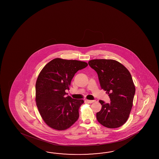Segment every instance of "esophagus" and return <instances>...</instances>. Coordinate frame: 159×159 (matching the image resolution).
<instances>
[{"instance_id":"34e87169","label":"esophagus","mask_w":159,"mask_h":159,"mask_svg":"<svg viewBox=\"0 0 159 159\" xmlns=\"http://www.w3.org/2000/svg\"><path fill=\"white\" fill-rule=\"evenodd\" d=\"M86 101L89 103H93L94 102H95V100H86Z\"/></svg>"}]
</instances>
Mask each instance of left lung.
Instances as JSON below:
<instances>
[{"label": "left lung", "instance_id": "obj_1", "mask_svg": "<svg viewBox=\"0 0 159 159\" xmlns=\"http://www.w3.org/2000/svg\"><path fill=\"white\" fill-rule=\"evenodd\" d=\"M89 65L96 72L101 89L110 98L111 102L102 100L97 120L108 128H116L128 120L133 106L135 87L130 72L120 63L113 59H93Z\"/></svg>", "mask_w": 159, "mask_h": 159}]
</instances>
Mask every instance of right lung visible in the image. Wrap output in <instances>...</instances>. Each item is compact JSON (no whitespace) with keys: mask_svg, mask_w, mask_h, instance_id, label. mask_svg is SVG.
I'll return each mask as SVG.
<instances>
[{"mask_svg":"<svg viewBox=\"0 0 159 159\" xmlns=\"http://www.w3.org/2000/svg\"><path fill=\"white\" fill-rule=\"evenodd\" d=\"M85 62L55 58L39 74L35 84V101L47 125L55 130H66L78 120L83 100L65 97L72 79L79 70L86 67Z\"/></svg>","mask_w":159,"mask_h":159,"instance_id":"1","label":"right lung"}]
</instances>
